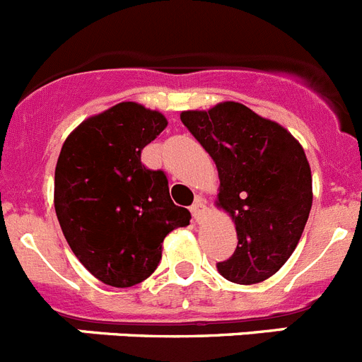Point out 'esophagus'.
I'll use <instances>...</instances> for the list:
<instances>
[{"label":"esophagus","instance_id":"esophagus-1","mask_svg":"<svg viewBox=\"0 0 362 362\" xmlns=\"http://www.w3.org/2000/svg\"><path fill=\"white\" fill-rule=\"evenodd\" d=\"M190 212H192V217H194V221H199V217H201V214L204 212V204H203V201L201 199H197L196 203L192 204L190 206Z\"/></svg>","mask_w":362,"mask_h":362}]
</instances>
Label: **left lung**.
Returning <instances> with one entry per match:
<instances>
[{"mask_svg":"<svg viewBox=\"0 0 362 362\" xmlns=\"http://www.w3.org/2000/svg\"><path fill=\"white\" fill-rule=\"evenodd\" d=\"M181 121L216 163V204L238 232V248L217 270L238 284L268 279L293 254L312 209L305 150L279 123L235 101L185 110Z\"/></svg>","mask_w":362,"mask_h":362,"instance_id":"left-lung-1","label":"left lung"}]
</instances>
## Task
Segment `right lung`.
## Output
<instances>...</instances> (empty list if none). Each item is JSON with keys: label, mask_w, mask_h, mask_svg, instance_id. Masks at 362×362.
<instances>
[{"label": "right lung", "mask_w": 362, "mask_h": 362, "mask_svg": "<svg viewBox=\"0 0 362 362\" xmlns=\"http://www.w3.org/2000/svg\"><path fill=\"white\" fill-rule=\"evenodd\" d=\"M168 124L161 112L123 101L83 121L62 146L54 209L66 243L101 283L127 288L158 268L161 246L190 223L168 179L148 170L141 152Z\"/></svg>", "instance_id": "add662e5"}]
</instances>
